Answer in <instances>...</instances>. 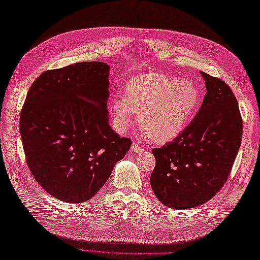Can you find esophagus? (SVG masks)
I'll use <instances>...</instances> for the list:
<instances>
[{
  "label": "esophagus",
  "instance_id": "1",
  "mask_svg": "<svg viewBox=\"0 0 260 260\" xmlns=\"http://www.w3.org/2000/svg\"><path fill=\"white\" fill-rule=\"evenodd\" d=\"M131 148H132V151H133V152H141V151L144 150L143 146L140 145V144H137V143H133Z\"/></svg>",
  "mask_w": 260,
  "mask_h": 260
}]
</instances>
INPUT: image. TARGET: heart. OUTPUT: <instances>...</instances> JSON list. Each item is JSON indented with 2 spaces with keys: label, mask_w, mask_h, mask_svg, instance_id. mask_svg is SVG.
<instances>
[{
  "label": "heart",
  "mask_w": 260,
  "mask_h": 260,
  "mask_svg": "<svg viewBox=\"0 0 260 260\" xmlns=\"http://www.w3.org/2000/svg\"><path fill=\"white\" fill-rule=\"evenodd\" d=\"M200 92L190 79H175L161 74L135 77L126 86V96L113 102L115 128L124 133L141 113L142 136L167 142L178 136L194 114Z\"/></svg>",
  "instance_id": "obj_1"
}]
</instances>
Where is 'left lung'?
<instances>
[{
	"mask_svg": "<svg viewBox=\"0 0 260 260\" xmlns=\"http://www.w3.org/2000/svg\"><path fill=\"white\" fill-rule=\"evenodd\" d=\"M201 75L207 93L196 117L172 142L152 150L151 186L172 209L194 208L217 194L241 144L242 118L233 90L220 78Z\"/></svg>",
	"mask_w": 260,
	"mask_h": 260,
	"instance_id": "8db88e82",
	"label": "left lung"
}]
</instances>
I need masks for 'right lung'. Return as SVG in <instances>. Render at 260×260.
Masks as SVG:
<instances>
[{"label":"right lung","instance_id":"obj_1","mask_svg":"<svg viewBox=\"0 0 260 260\" xmlns=\"http://www.w3.org/2000/svg\"><path fill=\"white\" fill-rule=\"evenodd\" d=\"M108 73L105 62H77L45 71L27 91L20 115L25 161L61 201L91 199L132 145L108 123Z\"/></svg>","mask_w":260,"mask_h":260}]
</instances>
